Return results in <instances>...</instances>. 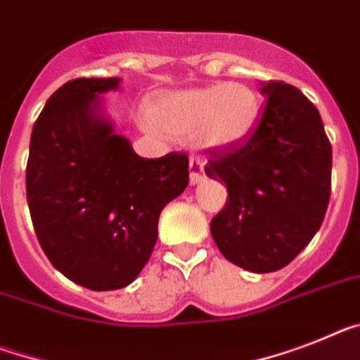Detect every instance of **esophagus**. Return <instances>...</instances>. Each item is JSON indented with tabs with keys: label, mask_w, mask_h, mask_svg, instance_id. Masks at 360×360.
Wrapping results in <instances>:
<instances>
[{
	"label": "esophagus",
	"mask_w": 360,
	"mask_h": 360,
	"mask_svg": "<svg viewBox=\"0 0 360 360\" xmlns=\"http://www.w3.org/2000/svg\"><path fill=\"white\" fill-rule=\"evenodd\" d=\"M205 181V162L199 157L190 159V185H199Z\"/></svg>",
	"instance_id": "obj_1"
}]
</instances>
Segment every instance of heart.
Wrapping results in <instances>:
<instances>
[{
    "label": "heart",
    "mask_w": 360,
    "mask_h": 360,
    "mask_svg": "<svg viewBox=\"0 0 360 360\" xmlns=\"http://www.w3.org/2000/svg\"><path fill=\"white\" fill-rule=\"evenodd\" d=\"M258 96L243 84H212L165 96L153 110L157 126L174 135L198 134L208 148L241 143L258 119Z\"/></svg>",
    "instance_id": "obj_1"
}]
</instances>
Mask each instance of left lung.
Here are the masks:
<instances>
[{
  "instance_id": "obj_1",
  "label": "left lung",
  "mask_w": 360,
  "mask_h": 360,
  "mask_svg": "<svg viewBox=\"0 0 360 360\" xmlns=\"http://www.w3.org/2000/svg\"><path fill=\"white\" fill-rule=\"evenodd\" d=\"M255 131L212 150L205 172L229 190L210 221L217 249L250 273L285 267L313 240L331 194V144L315 105L295 86L271 80Z\"/></svg>"
}]
</instances>
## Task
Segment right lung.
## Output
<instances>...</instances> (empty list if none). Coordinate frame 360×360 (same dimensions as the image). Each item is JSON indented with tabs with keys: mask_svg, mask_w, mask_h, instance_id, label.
<instances>
[{
	"mask_svg": "<svg viewBox=\"0 0 360 360\" xmlns=\"http://www.w3.org/2000/svg\"><path fill=\"white\" fill-rule=\"evenodd\" d=\"M120 78H77L36 119L25 185L45 256L71 282L113 291L152 256L161 210L188 185V157L144 159L115 134L98 95Z\"/></svg>",
	"mask_w": 360,
	"mask_h": 360,
	"instance_id": "obj_1",
	"label": "right lung"
}]
</instances>
